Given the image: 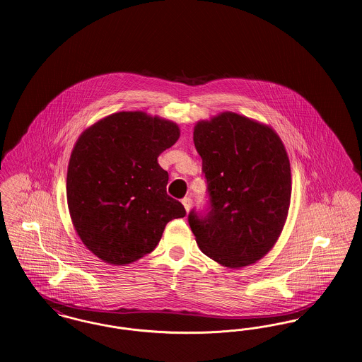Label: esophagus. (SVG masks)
<instances>
[{"instance_id":"esophagus-1","label":"esophagus","mask_w":362,"mask_h":362,"mask_svg":"<svg viewBox=\"0 0 362 362\" xmlns=\"http://www.w3.org/2000/svg\"><path fill=\"white\" fill-rule=\"evenodd\" d=\"M181 203H182V206H184L185 211H187V212H189L190 209H192V199H190V197H184Z\"/></svg>"}]
</instances>
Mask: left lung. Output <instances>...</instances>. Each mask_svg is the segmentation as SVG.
Masks as SVG:
<instances>
[{
	"instance_id": "1",
	"label": "left lung",
	"mask_w": 362,
	"mask_h": 362,
	"mask_svg": "<svg viewBox=\"0 0 362 362\" xmlns=\"http://www.w3.org/2000/svg\"><path fill=\"white\" fill-rule=\"evenodd\" d=\"M193 143L203 159L211 209L189 214L200 250L221 266L263 259L285 226L291 170L285 146L269 125L233 112L200 119Z\"/></svg>"
}]
</instances>
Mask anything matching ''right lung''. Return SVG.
<instances>
[{
  "mask_svg": "<svg viewBox=\"0 0 362 362\" xmlns=\"http://www.w3.org/2000/svg\"><path fill=\"white\" fill-rule=\"evenodd\" d=\"M180 137L170 119L146 112L107 115L78 136L66 173V200L77 235L113 266L151 253L166 225L185 216L166 193L158 156Z\"/></svg>",
  "mask_w": 362,
  "mask_h": 362,
  "instance_id": "right-lung-1",
  "label": "right lung"
}]
</instances>
